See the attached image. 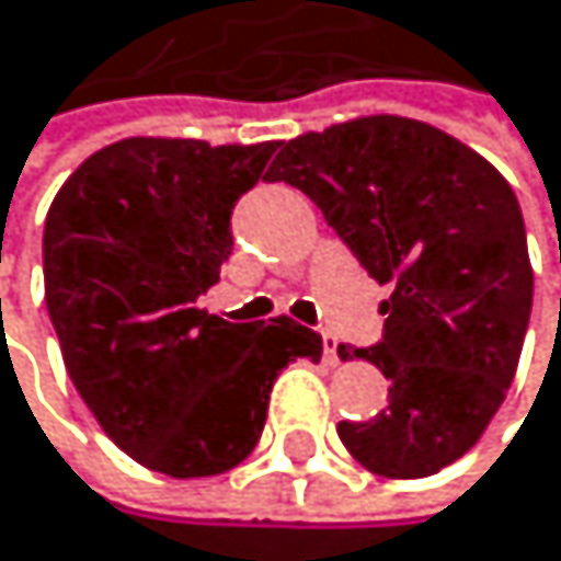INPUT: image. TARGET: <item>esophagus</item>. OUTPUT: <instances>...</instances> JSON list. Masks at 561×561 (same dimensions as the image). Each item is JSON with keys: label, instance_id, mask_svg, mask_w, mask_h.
<instances>
[{"label": "esophagus", "instance_id": "34e87169", "mask_svg": "<svg viewBox=\"0 0 561 561\" xmlns=\"http://www.w3.org/2000/svg\"><path fill=\"white\" fill-rule=\"evenodd\" d=\"M323 360H327L330 367L341 364V341H336L333 333H323Z\"/></svg>", "mask_w": 561, "mask_h": 561}]
</instances>
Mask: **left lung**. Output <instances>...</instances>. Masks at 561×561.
<instances>
[{
  "label": "left lung",
  "mask_w": 561,
  "mask_h": 561,
  "mask_svg": "<svg viewBox=\"0 0 561 561\" xmlns=\"http://www.w3.org/2000/svg\"><path fill=\"white\" fill-rule=\"evenodd\" d=\"M272 180L299 186L367 275L391 286L378 347H341L388 378V409L341 422L360 467L433 477L477 446L518 371L535 275L511 183L443 128L364 115L283 142Z\"/></svg>",
  "instance_id": "left-lung-1"
}]
</instances>
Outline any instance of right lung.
Segmentation results:
<instances>
[{"label":"right lung","mask_w":561,"mask_h":561,"mask_svg":"<svg viewBox=\"0 0 561 561\" xmlns=\"http://www.w3.org/2000/svg\"><path fill=\"white\" fill-rule=\"evenodd\" d=\"M278 142L122 139L67 176L43 228V289L67 375L108 439L167 477H214L255 449L278 371L320 333L197 306L231 255L234 201Z\"/></svg>","instance_id":"right-lung-1"}]
</instances>
